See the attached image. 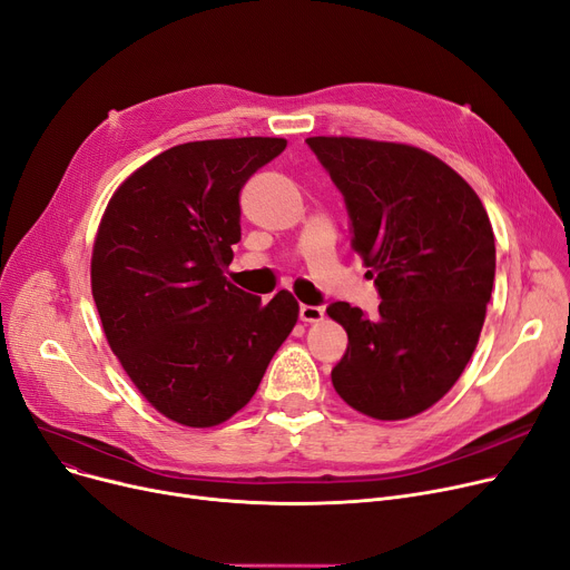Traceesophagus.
<instances>
[{"label":"esophagus","instance_id":"obj_1","mask_svg":"<svg viewBox=\"0 0 570 570\" xmlns=\"http://www.w3.org/2000/svg\"><path fill=\"white\" fill-rule=\"evenodd\" d=\"M323 316H325L323 307L301 305V321H305V323H318V321H323Z\"/></svg>","mask_w":570,"mask_h":570}]
</instances>
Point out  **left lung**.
<instances>
[{
    "label": "left lung",
    "mask_w": 570,
    "mask_h": 570,
    "mask_svg": "<svg viewBox=\"0 0 570 570\" xmlns=\"http://www.w3.org/2000/svg\"><path fill=\"white\" fill-rule=\"evenodd\" d=\"M344 194L351 247L370 267L379 316L333 303L348 346L337 395L376 421L434 406L481 337L494 284V233L466 179L421 147L351 136L307 138Z\"/></svg>",
    "instance_id": "obj_1"
}]
</instances>
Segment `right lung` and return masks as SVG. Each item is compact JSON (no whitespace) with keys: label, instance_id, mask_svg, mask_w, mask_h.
I'll return each mask as SVG.
<instances>
[{"label":"right lung","instance_id":"add662e5","mask_svg":"<svg viewBox=\"0 0 570 570\" xmlns=\"http://www.w3.org/2000/svg\"><path fill=\"white\" fill-rule=\"evenodd\" d=\"M284 138L175 145L110 196L92 247V295L106 340L161 415L226 423L256 393L301 305L226 279L239 243V189L284 153Z\"/></svg>","mask_w":570,"mask_h":570}]
</instances>
